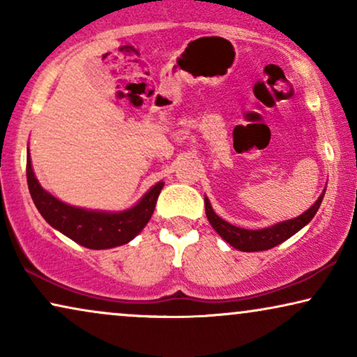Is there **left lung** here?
I'll return each mask as SVG.
<instances>
[{"label":"left lung","mask_w":357,"mask_h":357,"mask_svg":"<svg viewBox=\"0 0 357 357\" xmlns=\"http://www.w3.org/2000/svg\"><path fill=\"white\" fill-rule=\"evenodd\" d=\"M324 195H320V198L314 203V206L307 209L304 214L297 216L291 221H284L275 226L266 227V229H257V231H248V229H242L237 226H232L218 216L213 211L211 204H209L208 198H204V209H206L208 221L214 227L219 236H221L227 243H231L234 248L241 252H260V250H270V248L280 245L287 238L294 236L297 231H301L305 224L312 221V218L315 216V213L319 211Z\"/></svg>","instance_id":"8db88e82"}]
</instances>
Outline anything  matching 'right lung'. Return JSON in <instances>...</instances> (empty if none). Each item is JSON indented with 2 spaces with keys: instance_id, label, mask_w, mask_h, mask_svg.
<instances>
[{
  "instance_id": "obj_1",
  "label": "right lung",
  "mask_w": 357,
  "mask_h": 357,
  "mask_svg": "<svg viewBox=\"0 0 357 357\" xmlns=\"http://www.w3.org/2000/svg\"><path fill=\"white\" fill-rule=\"evenodd\" d=\"M27 185L38 213L52 227L92 250L112 248L128 243L143 231L153 216L164 183H155L136 206L121 213L89 211L70 206L45 192L33 175L31 158H27Z\"/></svg>"
}]
</instances>
